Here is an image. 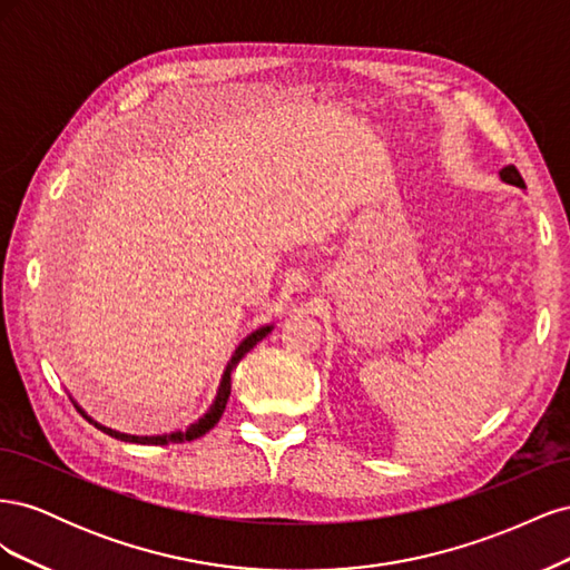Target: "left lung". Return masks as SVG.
Returning <instances> with one entry per match:
<instances>
[{
	"instance_id": "obj_1",
	"label": "left lung",
	"mask_w": 570,
	"mask_h": 570,
	"mask_svg": "<svg viewBox=\"0 0 570 570\" xmlns=\"http://www.w3.org/2000/svg\"><path fill=\"white\" fill-rule=\"evenodd\" d=\"M499 178H502V180H504V183H509V185L525 187V183H523V178H521L519 170H515V166H504L502 170H499Z\"/></svg>"
}]
</instances>
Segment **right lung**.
<instances>
[{
    "mask_svg": "<svg viewBox=\"0 0 570 570\" xmlns=\"http://www.w3.org/2000/svg\"><path fill=\"white\" fill-rule=\"evenodd\" d=\"M271 331H273V323L262 325V327H256L254 333H249L243 342L237 344V350L233 352V356H230V361H228L226 371H223V375H220V383H218V390H216V396H214L212 406L206 409V413H204V416H202L199 421L189 423L185 430H176V433H166V435H128V433H118V430H111V428H107V425L97 423V421H95L92 416H88V413H85L76 402H73V404H76V409L82 413V416L88 419L97 430H101V433H107V435H111V438H116V440L135 442V444H170V442H189V440H197V438H202V435L209 433V430L220 421L223 411H226L228 396H230V375H233L235 366H237L239 361H243V356H245L249 350H254L256 344L262 342Z\"/></svg>",
    "mask_w": 570,
    "mask_h": 570,
    "instance_id": "obj_1",
    "label": "right lung"
}]
</instances>
